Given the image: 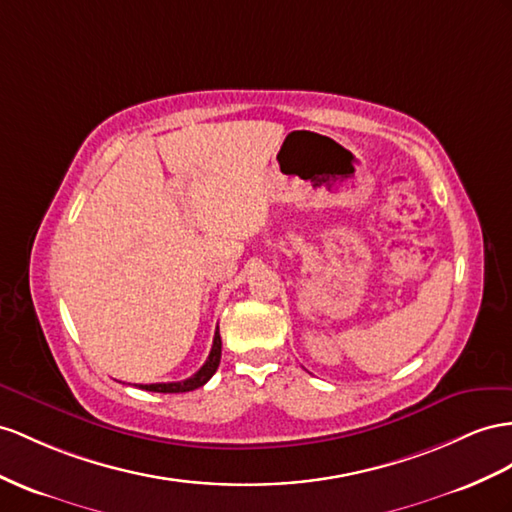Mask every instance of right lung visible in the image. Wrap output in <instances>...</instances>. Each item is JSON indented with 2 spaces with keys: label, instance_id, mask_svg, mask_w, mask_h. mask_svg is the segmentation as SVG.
<instances>
[{
  "label": "right lung",
  "instance_id": "add662e5",
  "mask_svg": "<svg viewBox=\"0 0 512 512\" xmlns=\"http://www.w3.org/2000/svg\"><path fill=\"white\" fill-rule=\"evenodd\" d=\"M220 352H222V342H220V333L216 331L212 350H209V357L199 372L186 378V381H179V383H153V385H138V387L147 389V391H155V393H183V391L199 389L216 374L218 365H220Z\"/></svg>",
  "mask_w": 512,
  "mask_h": 512
}]
</instances>
